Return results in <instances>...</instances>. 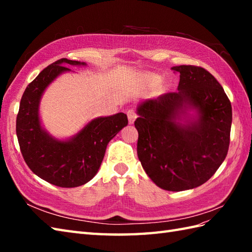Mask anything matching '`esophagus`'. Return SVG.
Segmentation results:
<instances>
[{
  "instance_id": "1",
  "label": "esophagus",
  "mask_w": 252,
  "mask_h": 252,
  "mask_svg": "<svg viewBox=\"0 0 252 252\" xmlns=\"http://www.w3.org/2000/svg\"><path fill=\"white\" fill-rule=\"evenodd\" d=\"M126 115H127V119H129L130 123L134 122L135 119H136V117H137V114H136V111L134 109H129V110H127Z\"/></svg>"
}]
</instances>
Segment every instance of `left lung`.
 <instances>
[{"mask_svg":"<svg viewBox=\"0 0 252 252\" xmlns=\"http://www.w3.org/2000/svg\"><path fill=\"white\" fill-rule=\"evenodd\" d=\"M178 91L146 99L134 126L137 156L160 189L180 191L200 186L225 159L232 126V105L221 84L206 69L182 65ZM186 109L197 119L180 124Z\"/></svg>","mask_w":252,"mask_h":252,"instance_id":"1","label":"left lung"}]
</instances>
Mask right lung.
Returning a JSON list of instances; mask_svg holds the SVG:
<instances>
[{"label": "right lung", "mask_w": 252, "mask_h": 252, "mask_svg": "<svg viewBox=\"0 0 252 252\" xmlns=\"http://www.w3.org/2000/svg\"><path fill=\"white\" fill-rule=\"evenodd\" d=\"M67 65L85 63L61 58L28 84L20 100L16 133L21 155L32 172L53 185L77 187L88 183L97 173L107 144L127 126V117L119 112L96 118L69 141H58L47 134L40 123V98L57 76L70 71Z\"/></svg>", "instance_id": "add662e5"}]
</instances>
